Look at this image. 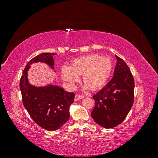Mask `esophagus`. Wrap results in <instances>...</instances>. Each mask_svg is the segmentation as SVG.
<instances>
[{
  "label": "esophagus",
  "mask_w": 158,
  "mask_h": 158,
  "mask_svg": "<svg viewBox=\"0 0 158 158\" xmlns=\"http://www.w3.org/2000/svg\"><path fill=\"white\" fill-rule=\"evenodd\" d=\"M85 98L84 95H80V94H76V95H75L74 100H75V101H78V100L82 99H83V98Z\"/></svg>",
  "instance_id": "1"
}]
</instances>
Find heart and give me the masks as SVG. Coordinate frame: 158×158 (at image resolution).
I'll use <instances>...</instances> for the list:
<instances>
[{
  "instance_id": "heart-1",
  "label": "heart",
  "mask_w": 158,
  "mask_h": 158,
  "mask_svg": "<svg viewBox=\"0 0 158 158\" xmlns=\"http://www.w3.org/2000/svg\"><path fill=\"white\" fill-rule=\"evenodd\" d=\"M112 62L109 57L98 55L79 56L74 59L70 65L63 66L60 69L62 77L71 87L78 82L79 76H83L85 88L95 90L102 88L111 75Z\"/></svg>"
}]
</instances>
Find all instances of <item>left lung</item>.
<instances>
[{
	"mask_svg": "<svg viewBox=\"0 0 158 158\" xmlns=\"http://www.w3.org/2000/svg\"><path fill=\"white\" fill-rule=\"evenodd\" d=\"M115 56L117 63L113 77L93 96L95 106L91 115L106 128L115 127L125 120L134 102L135 80L125 62Z\"/></svg>",
	"mask_w": 158,
	"mask_h": 158,
	"instance_id": "obj_1",
	"label": "left lung"
}]
</instances>
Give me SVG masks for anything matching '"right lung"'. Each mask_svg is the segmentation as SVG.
Returning a JSON list of instances; mask_svg holds the SVG:
<instances>
[{
    "label": "right lung",
    "instance_id": "obj_1",
    "mask_svg": "<svg viewBox=\"0 0 158 158\" xmlns=\"http://www.w3.org/2000/svg\"><path fill=\"white\" fill-rule=\"evenodd\" d=\"M55 53L45 52L28 62L20 81L22 102L30 117L38 125L47 131H52L63 126L70 117L69 109L74 102V93L64 91L57 85L49 84L36 87L28 81L27 72L33 63L41 62L54 69Z\"/></svg>",
    "mask_w": 158,
    "mask_h": 158
}]
</instances>
